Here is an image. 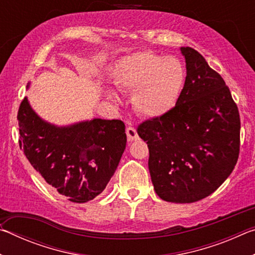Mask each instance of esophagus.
Listing matches in <instances>:
<instances>
[{"instance_id": "34e87169", "label": "esophagus", "mask_w": 255, "mask_h": 255, "mask_svg": "<svg viewBox=\"0 0 255 255\" xmlns=\"http://www.w3.org/2000/svg\"><path fill=\"white\" fill-rule=\"evenodd\" d=\"M126 133H127V138H128L129 141L136 140L137 138H138V133H137V131H136V129L133 128V127H131V126L127 127Z\"/></svg>"}]
</instances>
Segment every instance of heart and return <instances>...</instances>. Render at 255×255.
<instances>
[{"label":"heart","mask_w":255,"mask_h":255,"mask_svg":"<svg viewBox=\"0 0 255 255\" xmlns=\"http://www.w3.org/2000/svg\"><path fill=\"white\" fill-rule=\"evenodd\" d=\"M184 81L185 70L178 58L150 50L126 56L116 70V84L132 94L133 109L146 118L169 112L179 100Z\"/></svg>","instance_id":"obj_1"}]
</instances>
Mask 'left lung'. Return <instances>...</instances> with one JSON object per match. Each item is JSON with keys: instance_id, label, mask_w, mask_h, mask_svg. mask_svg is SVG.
Masks as SVG:
<instances>
[{"instance_id": "1", "label": "left lung", "mask_w": 255, "mask_h": 255, "mask_svg": "<svg viewBox=\"0 0 255 255\" xmlns=\"http://www.w3.org/2000/svg\"><path fill=\"white\" fill-rule=\"evenodd\" d=\"M181 51L187 76L172 109L138 125L149 150L148 169L161 199L189 204L223 184L240 155V112L223 77L190 47Z\"/></svg>"}]
</instances>
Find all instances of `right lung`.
I'll use <instances>...</instances> for the list:
<instances>
[{"mask_svg":"<svg viewBox=\"0 0 255 255\" xmlns=\"http://www.w3.org/2000/svg\"><path fill=\"white\" fill-rule=\"evenodd\" d=\"M16 118L20 149L60 195L83 204L106 189L126 148L122 120L93 119L55 127L34 114L27 98L21 101Z\"/></svg>","mask_w":255,"mask_h":255,"instance_id":"obj_1","label":"right lung"}]
</instances>
